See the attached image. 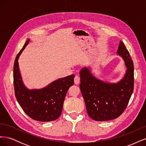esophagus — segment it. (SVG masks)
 I'll return each instance as SVG.
<instances>
[{
    "instance_id": "34e87169",
    "label": "esophagus",
    "mask_w": 146,
    "mask_h": 146,
    "mask_svg": "<svg viewBox=\"0 0 146 146\" xmlns=\"http://www.w3.org/2000/svg\"><path fill=\"white\" fill-rule=\"evenodd\" d=\"M80 77H79L78 76H75L74 77V83L75 84H76V85H78V84L80 83Z\"/></svg>"
}]
</instances>
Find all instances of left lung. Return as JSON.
Segmentation results:
<instances>
[{
	"label": "left lung",
	"instance_id": "left-lung-1",
	"mask_svg": "<svg viewBox=\"0 0 146 146\" xmlns=\"http://www.w3.org/2000/svg\"><path fill=\"white\" fill-rule=\"evenodd\" d=\"M117 54L125 61L127 71L122 80L108 83L94 77L86 68L80 72V88L89 116L97 121L112 120L126 109L134 89V66L129 51L121 41Z\"/></svg>",
	"mask_w": 146,
	"mask_h": 146
}]
</instances>
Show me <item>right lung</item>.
<instances>
[{
	"label": "right lung",
	"instance_id": "obj_1",
	"mask_svg": "<svg viewBox=\"0 0 146 146\" xmlns=\"http://www.w3.org/2000/svg\"><path fill=\"white\" fill-rule=\"evenodd\" d=\"M29 41L25 42L15 61L13 83L16 98L30 118L40 122L55 121L62 112L64 98L69 88L74 85L75 76L60 78L41 90H28L22 81L17 60Z\"/></svg>",
	"mask_w": 146,
	"mask_h": 146
}]
</instances>
